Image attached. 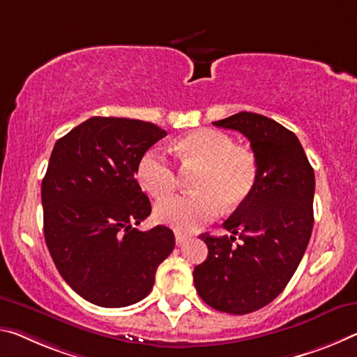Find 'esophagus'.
Here are the masks:
<instances>
[{
  "label": "esophagus",
  "instance_id": "esophagus-1",
  "mask_svg": "<svg viewBox=\"0 0 357 357\" xmlns=\"http://www.w3.org/2000/svg\"><path fill=\"white\" fill-rule=\"evenodd\" d=\"M174 238H176V245H178V246H181L185 240L189 238V235L181 234V231H174Z\"/></svg>",
  "mask_w": 357,
  "mask_h": 357
}]
</instances>
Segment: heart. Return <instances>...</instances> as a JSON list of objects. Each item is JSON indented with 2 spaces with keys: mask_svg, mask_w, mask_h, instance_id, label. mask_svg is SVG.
Masks as SVG:
<instances>
[{
  "mask_svg": "<svg viewBox=\"0 0 357 357\" xmlns=\"http://www.w3.org/2000/svg\"><path fill=\"white\" fill-rule=\"evenodd\" d=\"M181 162L199 165L197 194L174 197L158 203L155 218L179 231H194L220 213L241 206L256 189L259 163L254 152L236 146L227 133L213 128L195 130L176 146ZM137 178L155 199H167L176 190L178 178L173 163L158 151H148L139 158Z\"/></svg>",
  "mask_w": 357,
  "mask_h": 357,
  "instance_id": "heart-1",
  "label": "heart"
}]
</instances>
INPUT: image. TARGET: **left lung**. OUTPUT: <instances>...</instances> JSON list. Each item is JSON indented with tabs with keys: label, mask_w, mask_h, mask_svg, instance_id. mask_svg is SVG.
<instances>
[{
	"label": "left lung",
	"mask_w": 357,
	"mask_h": 357,
	"mask_svg": "<svg viewBox=\"0 0 357 357\" xmlns=\"http://www.w3.org/2000/svg\"><path fill=\"white\" fill-rule=\"evenodd\" d=\"M250 139L259 163L256 189L222 224L235 236L200 235L208 257L194 268L202 301L230 314L260 310L284 291L313 230L314 172L291 130L256 112L213 122Z\"/></svg>",
	"instance_id": "obj_1"
}]
</instances>
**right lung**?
<instances>
[{
	"label": "right lung",
	"instance_id": "obj_1",
	"mask_svg": "<svg viewBox=\"0 0 357 357\" xmlns=\"http://www.w3.org/2000/svg\"><path fill=\"white\" fill-rule=\"evenodd\" d=\"M167 137L151 122L90 117L56 141L41 185L44 238L56 270L87 302L105 308L148 296L174 250L165 225L139 231L151 202L135 174Z\"/></svg>",
	"mask_w": 357,
	"mask_h": 357
}]
</instances>
